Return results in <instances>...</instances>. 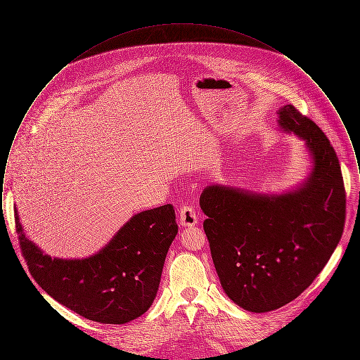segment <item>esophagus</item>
<instances>
[{"mask_svg": "<svg viewBox=\"0 0 360 360\" xmlns=\"http://www.w3.org/2000/svg\"><path fill=\"white\" fill-rule=\"evenodd\" d=\"M179 223L184 226H193L198 223V214L193 206L184 205L179 210Z\"/></svg>", "mask_w": 360, "mask_h": 360, "instance_id": "34e87169", "label": "esophagus"}]
</instances>
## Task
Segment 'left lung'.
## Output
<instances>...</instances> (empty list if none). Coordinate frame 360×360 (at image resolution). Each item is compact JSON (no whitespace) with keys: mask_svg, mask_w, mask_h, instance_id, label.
I'll use <instances>...</instances> for the list:
<instances>
[{"mask_svg":"<svg viewBox=\"0 0 360 360\" xmlns=\"http://www.w3.org/2000/svg\"><path fill=\"white\" fill-rule=\"evenodd\" d=\"M279 125L304 139L313 159L308 181L283 195L209 186L200 205L210 254L226 295L240 308L263 313L307 290L342 239L345 188L330 141L292 105Z\"/></svg>","mask_w":360,"mask_h":360,"instance_id":"8db88e82","label":"left lung"}]
</instances>
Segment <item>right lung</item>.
Returning <instances> with one entry per match:
<instances>
[{"label": "right lung", "mask_w": 360, "mask_h": 360, "mask_svg": "<svg viewBox=\"0 0 360 360\" xmlns=\"http://www.w3.org/2000/svg\"><path fill=\"white\" fill-rule=\"evenodd\" d=\"M18 243L37 285L59 304L103 324H125L153 305L165 259L178 233L172 204L135 214L98 254L51 259L22 233Z\"/></svg>", "instance_id": "obj_1"}]
</instances>
